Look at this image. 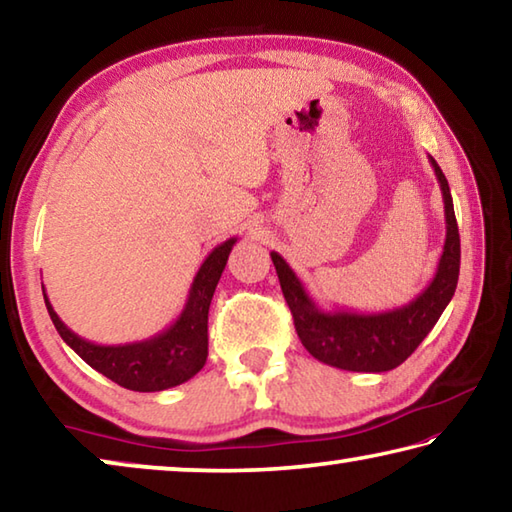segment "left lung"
<instances>
[{
	"mask_svg": "<svg viewBox=\"0 0 512 512\" xmlns=\"http://www.w3.org/2000/svg\"><path fill=\"white\" fill-rule=\"evenodd\" d=\"M429 162L443 192L447 235L433 280L409 305L372 314L350 309L327 311L309 296L287 259L275 250L271 253L300 341L311 357L327 366L352 372H386L397 368L424 341L452 300L461 268V237L445 173L431 155Z\"/></svg>",
	"mask_w": 512,
	"mask_h": 512,
	"instance_id": "left-lung-1",
	"label": "left lung"
}]
</instances>
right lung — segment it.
<instances>
[{
    "label": "right lung",
    "mask_w": 512,
    "mask_h": 512,
    "mask_svg": "<svg viewBox=\"0 0 512 512\" xmlns=\"http://www.w3.org/2000/svg\"><path fill=\"white\" fill-rule=\"evenodd\" d=\"M235 244L237 237H230L205 257V262L194 275L180 316L151 339L124 345H99L85 341L58 318L45 289H42L47 311L54 320L60 339L103 377L137 393L167 391V388L185 384L205 366L207 314H210L214 289L221 280V273Z\"/></svg>",
    "instance_id": "obj_1"
}]
</instances>
